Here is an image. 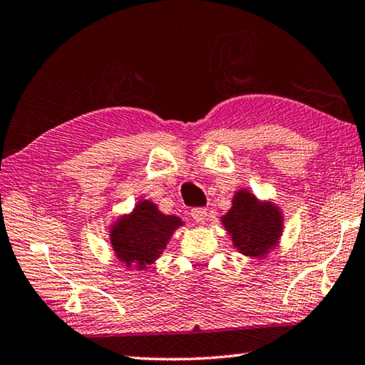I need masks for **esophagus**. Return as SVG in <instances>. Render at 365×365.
<instances>
[{"label": "esophagus", "instance_id": "1", "mask_svg": "<svg viewBox=\"0 0 365 365\" xmlns=\"http://www.w3.org/2000/svg\"><path fill=\"white\" fill-rule=\"evenodd\" d=\"M192 217H193L195 222L203 224L206 219H207L206 207H195V210H192Z\"/></svg>", "mask_w": 365, "mask_h": 365}]
</instances>
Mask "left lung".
Here are the masks:
<instances>
[{
    "label": "left lung",
    "mask_w": 365,
    "mask_h": 365,
    "mask_svg": "<svg viewBox=\"0 0 365 365\" xmlns=\"http://www.w3.org/2000/svg\"><path fill=\"white\" fill-rule=\"evenodd\" d=\"M221 224L237 252L252 259H264L279 245L284 216L273 201L259 200L250 190L239 188Z\"/></svg>",
    "instance_id": "1"
}]
</instances>
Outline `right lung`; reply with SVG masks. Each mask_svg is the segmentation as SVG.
<instances>
[{"mask_svg": "<svg viewBox=\"0 0 365 365\" xmlns=\"http://www.w3.org/2000/svg\"><path fill=\"white\" fill-rule=\"evenodd\" d=\"M185 225L175 214H164L151 200H138L131 212L121 214L108 225L112 250L126 268L148 271L164 253L178 227Z\"/></svg>", "mask_w": 365, "mask_h": 365, "instance_id": "right-lung-1", "label": "right lung"}]
</instances>
